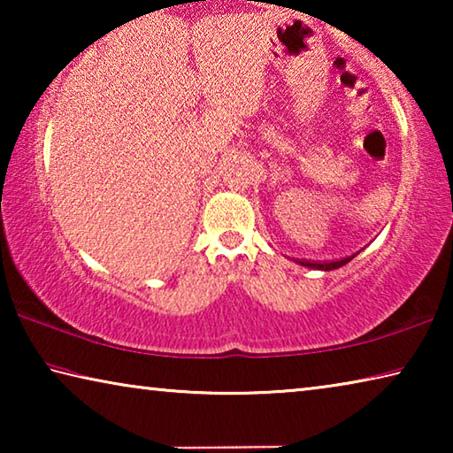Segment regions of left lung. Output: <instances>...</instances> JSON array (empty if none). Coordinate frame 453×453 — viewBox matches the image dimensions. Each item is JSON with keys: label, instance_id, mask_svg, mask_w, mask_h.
Returning a JSON list of instances; mask_svg holds the SVG:
<instances>
[{"label": "left lung", "instance_id": "left-lung-1", "mask_svg": "<svg viewBox=\"0 0 453 453\" xmlns=\"http://www.w3.org/2000/svg\"><path fill=\"white\" fill-rule=\"evenodd\" d=\"M354 259V256H348L343 259H337V262H308V259H302V265L305 267H313V270H324V272H332V270H337V267L346 265L348 262H351Z\"/></svg>", "mask_w": 453, "mask_h": 453}]
</instances>
